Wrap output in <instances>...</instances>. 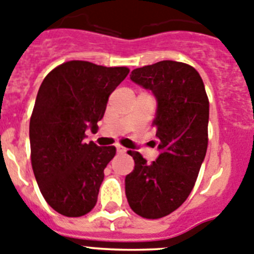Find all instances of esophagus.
Instances as JSON below:
<instances>
[{"label":"esophagus","instance_id":"1","mask_svg":"<svg viewBox=\"0 0 254 254\" xmlns=\"http://www.w3.org/2000/svg\"><path fill=\"white\" fill-rule=\"evenodd\" d=\"M116 152L120 153V154H123V153H127V148L122 147V145H116Z\"/></svg>","mask_w":254,"mask_h":254}]
</instances>
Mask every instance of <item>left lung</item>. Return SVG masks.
<instances>
[{
  "instance_id": "left-lung-1",
  "label": "left lung",
  "mask_w": 254,
  "mask_h": 254,
  "mask_svg": "<svg viewBox=\"0 0 254 254\" xmlns=\"http://www.w3.org/2000/svg\"><path fill=\"white\" fill-rule=\"evenodd\" d=\"M130 79L155 97L153 127L159 155L148 163L140 153L129 150L135 167L125 177V195L138 215L163 218L189 197L205 159L209 100L197 70L181 62L136 68Z\"/></svg>"
}]
</instances>
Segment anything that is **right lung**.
Listing matches in <instances>:
<instances>
[{
  "label": "right lung",
  "instance_id": "add662e5",
  "mask_svg": "<svg viewBox=\"0 0 254 254\" xmlns=\"http://www.w3.org/2000/svg\"><path fill=\"white\" fill-rule=\"evenodd\" d=\"M127 73V67L70 61L54 68L39 88L29 131L31 166L45 201L62 215L82 216L97 202L116 149L87 144L84 131H97L109 96Z\"/></svg>",
  "mask_w": 254,
  "mask_h": 254
}]
</instances>
